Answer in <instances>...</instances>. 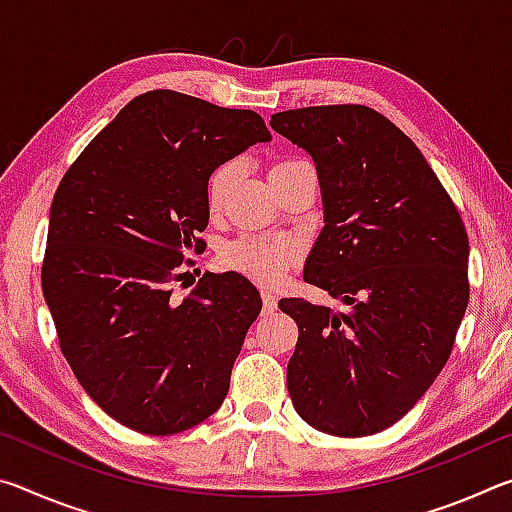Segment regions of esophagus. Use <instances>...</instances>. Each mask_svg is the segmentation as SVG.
<instances>
[{"mask_svg": "<svg viewBox=\"0 0 512 512\" xmlns=\"http://www.w3.org/2000/svg\"><path fill=\"white\" fill-rule=\"evenodd\" d=\"M262 305H264V311H266V314H271V311H275V309H277V298H275V293H271L268 289H264V291H262Z\"/></svg>", "mask_w": 512, "mask_h": 512, "instance_id": "1", "label": "esophagus"}]
</instances>
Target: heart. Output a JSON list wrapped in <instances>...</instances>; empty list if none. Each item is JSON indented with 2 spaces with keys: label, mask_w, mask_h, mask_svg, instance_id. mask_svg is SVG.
I'll return each mask as SVG.
<instances>
[{
  "label": "heart",
  "mask_w": 512,
  "mask_h": 512,
  "mask_svg": "<svg viewBox=\"0 0 512 512\" xmlns=\"http://www.w3.org/2000/svg\"><path fill=\"white\" fill-rule=\"evenodd\" d=\"M305 164L296 158L287 160H275L268 167V178L277 180L284 173ZM237 176V162H223L216 167L210 176H207L205 183V203L207 210L216 214L225 203V196H228V189L232 180ZM300 257V246L296 239L291 237H239L230 244H225L221 250V264L228 268V271H235L250 277L259 284H277L284 280L289 268L298 262Z\"/></svg>",
  "instance_id": "obj_1"
}]
</instances>
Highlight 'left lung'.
Segmentation results:
<instances>
[{"mask_svg":"<svg viewBox=\"0 0 512 512\" xmlns=\"http://www.w3.org/2000/svg\"><path fill=\"white\" fill-rule=\"evenodd\" d=\"M273 131L311 153L325 228L305 282L350 309L284 298L298 325L287 388L300 418L341 438L391 427L449 359L470 300L467 232L418 146L359 103L284 110Z\"/></svg>","mask_w":512,"mask_h":512,"instance_id":"obj_1","label":"left lung"}]
</instances>
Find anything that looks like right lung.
<instances>
[{
  "label": "right lung",
  "instance_id": "obj_1",
  "mask_svg": "<svg viewBox=\"0 0 512 512\" xmlns=\"http://www.w3.org/2000/svg\"><path fill=\"white\" fill-rule=\"evenodd\" d=\"M271 133L253 110L173 90L135 97L85 146L51 201L42 293L60 352L110 418L146 436L219 409L262 298L244 275L207 273V176Z\"/></svg>",
  "mask_w": 512,
  "mask_h": 512
}]
</instances>
